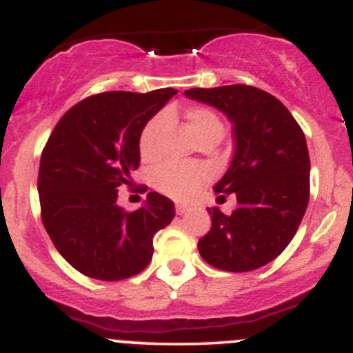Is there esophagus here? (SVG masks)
<instances>
[{
	"mask_svg": "<svg viewBox=\"0 0 353 353\" xmlns=\"http://www.w3.org/2000/svg\"><path fill=\"white\" fill-rule=\"evenodd\" d=\"M188 210H190V208H188L186 205H176V214H177V215L188 214Z\"/></svg>",
	"mask_w": 353,
	"mask_h": 353,
	"instance_id": "esophagus-1",
	"label": "esophagus"
}]
</instances>
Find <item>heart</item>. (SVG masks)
I'll return each instance as SVG.
<instances>
[{
    "instance_id": "b5f03b06",
    "label": "heart",
    "mask_w": 353,
    "mask_h": 353,
    "mask_svg": "<svg viewBox=\"0 0 353 353\" xmlns=\"http://www.w3.org/2000/svg\"><path fill=\"white\" fill-rule=\"evenodd\" d=\"M188 125L200 143L208 139H219L224 134L222 119L212 108L203 105H191L184 110ZM169 115L165 112L150 119L139 134V153L145 160H153L160 155V136L165 129ZM207 177V169L196 163L167 162L157 167L152 174V184L155 190L174 200H188L198 191Z\"/></svg>"
}]
</instances>
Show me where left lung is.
<instances>
[{"mask_svg":"<svg viewBox=\"0 0 353 353\" xmlns=\"http://www.w3.org/2000/svg\"><path fill=\"white\" fill-rule=\"evenodd\" d=\"M191 100L221 110L232 124L234 155L214 191L236 194L229 215L208 208L212 228L198 241L203 260L228 272H248L274 260L295 236L310 193L305 134L288 108L245 84L193 88Z\"/></svg>","mask_w":353,"mask_h":353,"instance_id":"left-lung-1","label":"left lung"}]
</instances>
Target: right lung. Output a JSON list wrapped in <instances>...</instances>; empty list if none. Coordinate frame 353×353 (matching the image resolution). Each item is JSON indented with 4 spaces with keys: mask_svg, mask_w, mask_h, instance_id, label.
I'll return each mask as SVG.
<instances>
[{
    "mask_svg": "<svg viewBox=\"0 0 353 353\" xmlns=\"http://www.w3.org/2000/svg\"><path fill=\"white\" fill-rule=\"evenodd\" d=\"M107 91L79 101L54 125L41 153V219L60 255L88 278L121 281L152 260L153 236L176 215L174 201L148 193L141 208L117 205L139 165V134L176 94Z\"/></svg>",
    "mask_w": 353,
    "mask_h": 353,
    "instance_id": "obj_1",
    "label": "right lung"
}]
</instances>
